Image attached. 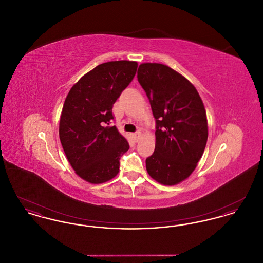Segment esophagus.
<instances>
[{
  "label": "esophagus",
  "mask_w": 263,
  "mask_h": 263,
  "mask_svg": "<svg viewBox=\"0 0 263 263\" xmlns=\"http://www.w3.org/2000/svg\"><path fill=\"white\" fill-rule=\"evenodd\" d=\"M140 137H141V132H140V131H138V132L133 134V138H134L135 142H138V140H139V138Z\"/></svg>",
  "instance_id": "obj_1"
}]
</instances>
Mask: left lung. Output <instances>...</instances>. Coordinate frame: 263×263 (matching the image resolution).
Listing matches in <instances>:
<instances>
[{
  "label": "left lung",
  "instance_id": "left-lung-1",
  "mask_svg": "<svg viewBox=\"0 0 263 263\" xmlns=\"http://www.w3.org/2000/svg\"><path fill=\"white\" fill-rule=\"evenodd\" d=\"M137 78L156 119V148L146 159L147 172L158 182L175 185L191 175L205 150L204 104L187 79L165 65L141 64Z\"/></svg>",
  "mask_w": 263,
  "mask_h": 263
}]
</instances>
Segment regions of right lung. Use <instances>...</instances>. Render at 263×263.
I'll return each instance as SVG.
<instances>
[{
  "instance_id": "1",
  "label": "right lung",
  "mask_w": 263,
  "mask_h": 263,
  "mask_svg": "<svg viewBox=\"0 0 263 263\" xmlns=\"http://www.w3.org/2000/svg\"><path fill=\"white\" fill-rule=\"evenodd\" d=\"M134 61L103 63L83 76L70 89L60 117L59 136L76 174L90 183H102L119 172L129 144L115 126L113 104L132 82Z\"/></svg>"
}]
</instances>
